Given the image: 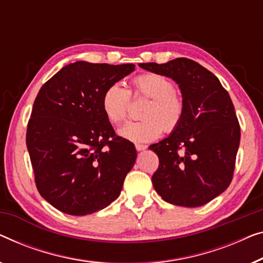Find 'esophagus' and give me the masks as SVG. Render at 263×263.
Masks as SVG:
<instances>
[{"label":"esophagus","mask_w":263,"mask_h":263,"mask_svg":"<svg viewBox=\"0 0 263 263\" xmlns=\"http://www.w3.org/2000/svg\"><path fill=\"white\" fill-rule=\"evenodd\" d=\"M135 148H136V151L138 152H141V151H144L147 148V146L146 144H140V143H136L135 144Z\"/></svg>","instance_id":"esophagus-1"}]
</instances>
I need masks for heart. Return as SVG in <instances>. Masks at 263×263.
<instances>
[{"mask_svg": "<svg viewBox=\"0 0 263 263\" xmlns=\"http://www.w3.org/2000/svg\"><path fill=\"white\" fill-rule=\"evenodd\" d=\"M129 91L120 83L106 87L102 96V110L110 123L120 124L128 115L130 92L135 97L149 98L142 111L143 120L130 121L119 129V134L132 142H151L162 132L171 133L179 127L184 119L185 104L176 93L173 82L159 73H143L132 82Z\"/></svg>", "mask_w": 263, "mask_h": 263, "instance_id": "heart-1", "label": "heart"}]
</instances>
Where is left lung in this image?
<instances>
[{
  "label": "left lung",
  "mask_w": 263,
  "mask_h": 263,
  "mask_svg": "<svg viewBox=\"0 0 263 263\" xmlns=\"http://www.w3.org/2000/svg\"><path fill=\"white\" fill-rule=\"evenodd\" d=\"M140 67L172 78L185 104L179 127L149 146L159 158L152 177L155 191L167 203L201 206L233 180L241 129L231 98L212 72L191 59Z\"/></svg>",
  "instance_id": "1"
}]
</instances>
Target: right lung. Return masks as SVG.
Returning <instances> with one entry per match:
<instances>
[{
	"label": "right lung",
	"instance_id": "1",
	"mask_svg": "<svg viewBox=\"0 0 263 263\" xmlns=\"http://www.w3.org/2000/svg\"><path fill=\"white\" fill-rule=\"evenodd\" d=\"M134 70V64L76 62L41 86L26 143L37 191L59 211L90 215L120 196L136 151L115 134L102 96Z\"/></svg>",
	"mask_w": 263,
	"mask_h": 263
}]
</instances>
